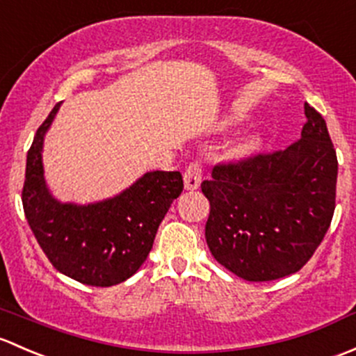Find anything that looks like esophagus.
Instances as JSON below:
<instances>
[{
  "label": "esophagus",
  "mask_w": 356,
  "mask_h": 356,
  "mask_svg": "<svg viewBox=\"0 0 356 356\" xmlns=\"http://www.w3.org/2000/svg\"><path fill=\"white\" fill-rule=\"evenodd\" d=\"M183 181H185L186 190H197L202 181V163L200 161H193L188 164L183 175Z\"/></svg>",
  "instance_id": "esophagus-1"
}]
</instances>
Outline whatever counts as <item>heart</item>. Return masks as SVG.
Segmentation results:
<instances>
[{"instance_id":"1","label":"heart","mask_w":356,"mask_h":356,"mask_svg":"<svg viewBox=\"0 0 356 356\" xmlns=\"http://www.w3.org/2000/svg\"><path fill=\"white\" fill-rule=\"evenodd\" d=\"M254 142H255V140H250V142H248V145H254Z\"/></svg>"}]
</instances>
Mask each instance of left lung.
<instances>
[{
    "label": "left lung",
    "instance_id": "8db88e82",
    "mask_svg": "<svg viewBox=\"0 0 356 356\" xmlns=\"http://www.w3.org/2000/svg\"><path fill=\"white\" fill-rule=\"evenodd\" d=\"M305 116L302 138L284 151L216 164L200 185L209 250L241 280L298 273L331 226L338 157L321 113L305 102Z\"/></svg>",
    "mask_w": 356,
    "mask_h": 356
}]
</instances>
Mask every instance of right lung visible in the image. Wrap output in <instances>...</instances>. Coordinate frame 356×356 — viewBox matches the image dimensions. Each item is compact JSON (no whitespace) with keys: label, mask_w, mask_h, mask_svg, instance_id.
<instances>
[{"label":"right lung","mask_w":356,"mask_h":356,"mask_svg":"<svg viewBox=\"0 0 356 356\" xmlns=\"http://www.w3.org/2000/svg\"><path fill=\"white\" fill-rule=\"evenodd\" d=\"M60 102L38 128L27 152L22 190L25 218L54 269L89 286H113L134 276L151 252L157 228L183 190L179 171H152L104 202L60 204L46 188L44 134Z\"/></svg>","instance_id":"1"}]
</instances>
